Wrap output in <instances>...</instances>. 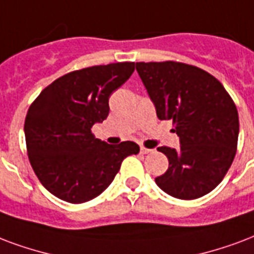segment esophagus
Masks as SVG:
<instances>
[{
  "mask_svg": "<svg viewBox=\"0 0 254 254\" xmlns=\"http://www.w3.org/2000/svg\"><path fill=\"white\" fill-rule=\"evenodd\" d=\"M140 150H141V153H142V154H149V153H152V152H153V149L145 148V146H141Z\"/></svg>",
  "mask_w": 254,
  "mask_h": 254,
  "instance_id": "1",
  "label": "esophagus"
}]
</instances>
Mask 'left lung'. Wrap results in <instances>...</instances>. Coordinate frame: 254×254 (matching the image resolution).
Returning a JSON list of instances; mask_svg holds the SVG:
<instances>
[{"mask_svg": "<svg viewBox=\"0 0 254 254\" xmlns=\"http://www.w3.org/2000/svg\"><path fill=\"white\" fill-rule=\"evenodd\" d=\"M135 69L160 120H172L179 150L160 146L169 160L156 184L170 196L194 200L212 191L228 173L239 141L235 101L214 75L177 61L137 63Z\"/></svg>", "mask_w": 254, "mask_h": 254, "instance_id": "1", "label": "left lung"}]
</instances>
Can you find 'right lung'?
Segmentation results:
<instances>
[{
	"label": "right lung",
	"instance_id": "obj_1",
	"mask_svg": "<svg viewBox=\"0 0 254 254\" xmlns=\"http://www.w3.org/2000/svg\"><path fill=\"white\" fill-rule=\"evenodd\" d=\"M134 71V63L85 67L48 85L29 106L25 140L40 183L58 198L82 204L101 194L119 173L124 158L140 146L109 145L92 127L109 114V97Z\"/></svg>",
	"mask_w": 254,
	"mask_h": 254
}]
</instances>
